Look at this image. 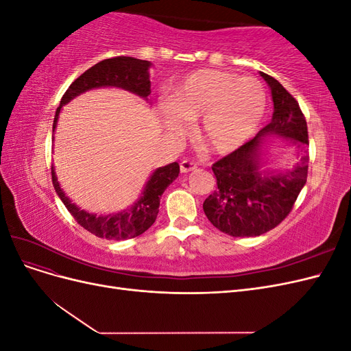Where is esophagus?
<instances>
[{
	"label": "esophagus",
	"instance_id": "esophagus-1",
	"mask_svg": "<svg viewBox=\"0 0 351 351\" xmlns=\"http://www.w3.org/2000/svg\"><path fill=\"white\" fill-rule=\"evenodd\" d=\"M197 168L196 162L189 161V159H183L182 162H180V169H182V173H190V171H195Z\"/></svg>",
	"mask_w": 351,
	"mask_h": 351
}]
</instances>
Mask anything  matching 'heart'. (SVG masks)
I'll use <instances>...</instances> for the list:
<instances>
[{
	"mask_svg": "<svg viewBox=\"0 0 351 351\" xmlns=\"http://www.w3.org/2000/svg\"><path fill=\"white\" fill-rule=\"evenodd\" d=\"M267 108V95L253 77L221 70H197L180 82L161 107L165 129L186 133L187 123L199 118L197 133L215 154L236 151L258 130Z\"/></svg>",
	"mask_w": 351,
	"mask_h": 351,
	"instance_id": "heart-1",
	"label": "heart"
}]
</instances>
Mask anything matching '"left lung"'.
<instances>
[{"mask_svg": "<svg viewBox=\"0 0 351 351\" xmlns=\"http://www.w3.org/2000/svg\"><path fill=\"white\" fill-rule=\"evenodd\" d=\"M274 102L268 125L239 149L212 165L218 189L204 202L210 224L232 237H256L277 227L290 214L307 180V124L299 104L282 84L261 71ZM281 135L301 154L293 170L275 173L263 169L265 135Z\"/></svg>", "mask_w": 351, "mask_h": 351, "instance_id": "obj_1", "label": "left lung"}]
</instances>
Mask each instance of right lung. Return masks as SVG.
I'll list each match as a JSON object with an SVG mask.
<instances>
[{"instance_id": "add662e5", "label": "right lung", "mask_w": 351, "mask_h": 351, "mask_svg": "<svg viewBox=\"0 0 351 351\" xmlns=\"http://www.w3.org/2000/svg\"><path fill=\"white\" fill-rule=\"evenodd\" d=\"M149 67V61L133 57H114L99 61L98 64H95L74 80L66 93L62 95L60 107L54 117V124H52V133L56 132L62 105L69 104L73 98L79 97L80 93L86 90L97 88H121L147 99L151 95ZM178 173L180 165L177 162L159 167L147 180L141 197L132 206L117 212V214L95 215L71 204V200L60 187L54 167L51 168L52 184H54L56 192L73 218L77 221V224L92 234L108 240L133 239L143 234L155 222L159 210V200H161L165 189L178 177Z\"/></svg>"}]
</instances>
